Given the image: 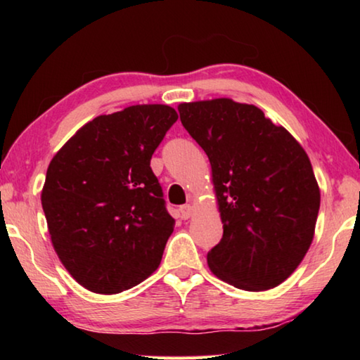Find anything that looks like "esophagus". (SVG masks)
Returning a JSON list of instances; mask_svg holds the SVG:
<instances>
[{"label": "esophagus", "mask_w": 360, "mask_h": 360, "mask_svg": "<svg viewBox=\"0 0 360 360\" xmlns=\"http://www.w3.org/2000/svg\"><path fill=\"white\" fill-rule=\"evenodd\" d=\"M179 212H181V217H182V219H188V217H191V216L193 214V206H192V205L181 206Z\"/></svg>", "instance_id": "1"}]
</instances>
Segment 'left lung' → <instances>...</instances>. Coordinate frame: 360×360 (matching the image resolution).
<instances>
[{
	"label": "left lung",
	"mask_w": 360,
	"mask_h": 360,
	"mask_svg": "<svg viewBox=\"0 0 360 360\" xmlns=\"http://www.w3.org/2000/svg\"><path fill=\"white\" fill-rule=\"evenodd\" d=\"M178 109L210 158L224 224L208 252L211 271L243 290L276 288L314 236L321 193L307 152L254 105L216 98Z\"/></svg>",
	"instance_id": "left-lung-1"
}]
</instances>
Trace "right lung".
<instances>
[{"instance_id": "add662e5", "label": "right lung", "mask_w": 360, "mask_h": 360, "mask_svg": "<svg viewBox=\"0 0 360 360\" xmlns=\"http://www.w3.org/2000/svg\"><path fill=\"white\" fill-rule=\"evenodd\" d=\"M176 120L167 105L98 115L49 163L41 193L49 233L85 289L119 294L160 265L174 219L150 158Z\"/></svg>"}]
</instances>
